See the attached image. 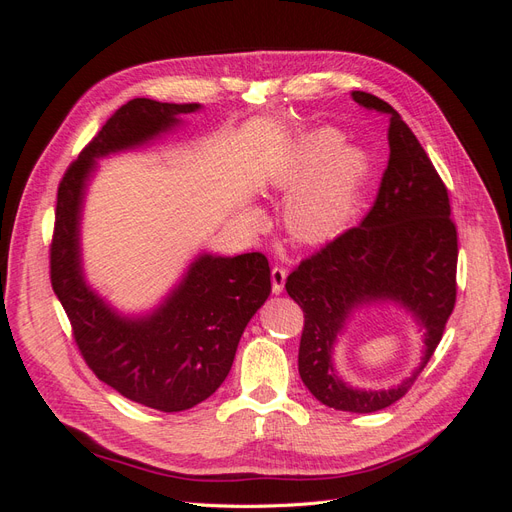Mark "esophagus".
<instances>
[{
    "label": "esophagus",
    "instance_id": "obj_1",
    "mask_svg": "<svg viewBox=\"0 0 512 512\" xmlns=\"http://www.w3.org/2000/svg\"><path fill=\"white\" fill-rule=\"evenodd\" d=\"M286 269L284 267H273L271 269V282H273V292L280 294L284 290V284H286Z\"/></svg>",
    "mask_w": 512,
    "mask_h": 512
}]
</instances>
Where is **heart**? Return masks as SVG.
<instances>
[{"mask_svg":"<svg viewBox=\"0 0 512 512\" xmlns=\"http://www.w3.org/2000/svg\"><path fill=\"white\" fill-rule=\"evenodd\" d=\"M369 153L344 145L342 132L318 128L294 145L275 183L294 190L286 203L290 235L309 245L329 243L350 226L369 179ZM260 222V213H252Z\"/></svg>","mask_w":512,"mask_h":512,"instance_id":"heart-1","label":"heart"}]
</instances>
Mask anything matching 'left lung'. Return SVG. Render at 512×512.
<instances>
[{
  "label": "left lung",
  "instance_id": "left-lung-1",
  "mask_svg": "<svg viewBox=\"0 0 512 512\" xmlns=\"http://www.w3.org/2000/svg\"><path fill=\"white\" fill-rule=\"evenodd\" d=\"M352 98L389 115V166L374 207L320 252L301 260L286 290L303 309L299 374L320 404L369 414L404 397L436 352L457 299V228L448 190L395 108L365 91ZM393 300L422 324L426 350L410 379L386 392L352 390L336 376L332 346L356 306Z\"/></svg>",
  "mask_w": 512,
  "mask_h": 512
}]
</instances>
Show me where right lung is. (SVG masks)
<instances>
[{
    "label": "right lung",
    "mask_w": 512,
    "mask_h": 512,
    "mask_svg": "<svg viewBox=\"0 0 512 512\" xmlns=\"http://www.w3.org/2000/svg\"><path fill=\"white\" fill-rule=\"evenodd\" d=\"M200 104L134 98L117 108L59 181L51 243V284L89 369L136 404L181 412L211 397L226 380L247 322L267 301L265 254L198 256L179 286L147 316H119L85 282L81 211L96 160L145 145Z\"/></svg>",
    "instance_id": "obj_1"
}]
</instances>
